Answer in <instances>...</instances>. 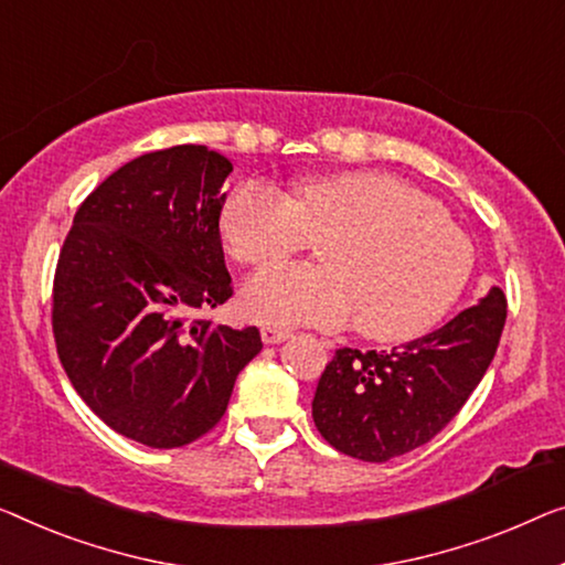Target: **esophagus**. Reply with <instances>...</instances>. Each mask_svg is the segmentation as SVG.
<instances>
[{
	"instance_id": "1",
	"label": "esophagus",
	"mask_w": 565,
	"mask_h": 565,
	"mask_svg": "<svg viewBox=\"0 0 565 565\" xmlns=\"http://www.w3.org/2000/svg\"><path fill=\"white\" fill-rule=\"evenodd\" d=\"M289 337H291V332L284 330V327H271V324L260 327V340H264L266 344H279L284 340H289Z\"/></svg>"
}]
</instances>
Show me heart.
Instances as JSON below:
<instances>
[{"label":"heart","instance_id":"obj_1","mask_svg":"<svg viewBox=\"0 0 565 565\" xmlns=\"http://www.w3.org/2000/svg\"><path fill=\"white\" fill-rule=\"evenodd\" d=\"M221 238L243 266H271L322 241L324 266H279L243 286L241 307L271 327L344 324L375 342H408L439 322L471 276L469 235L401 177L348 170L309 177L284 198L235 190Z\"/></svg>","mask_w":565,"mask_h":565}]
</instances>
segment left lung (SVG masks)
Here are the masks:
<instances>
[{"mask_svg": "<svg viewBox=\"0 0 565 565\" xmlns=\"http://www.w3.org/2000/svg\"><path fill=\"white\" fill-rule=\"evenodd\" d=\"M508 299L492 286L479 305L393 350L334 352L311 416L337 451L388 461L431 441L459 414L498 352Z\"/></svg>", "mask_w": 565, "mask_h": 565, "instance_id": "8db88e82", "label": "left lung"}]
</instances>
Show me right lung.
<instances>
[{
	"label": "right lung",
	"instance_id": "right-lung-1",
	"mask_svg": "<svg viewBox=\"0 0 565 565\" xmlns=\"http://www.w3.org/2000/svg\"><path fill=\"white\" fill-rule=\"evenodd\" d=\"M231 172L200 145L131 159L83 200L57 258V358L104 424L151 449L207 434L264 348L256 327L198 317L233 297L217 225Z\"/></svg>",
	"mask_w": 565,
	"mask_h": 565
}]
</instances>
